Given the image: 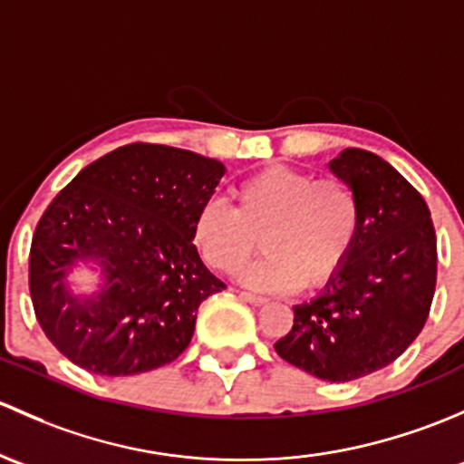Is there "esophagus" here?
<instances>
[{
    "label": "esophagus",
    "instance_id": "34e87169",
    "mask_svg": "<svg viewBox=\"0 0 464 464\" xmlns=\"http://www.w3.org/2000/svg\"><path fill=\"white\" fill-rule=\"evenodd\" d=\"M241 299H246L247 304H252V305H264L267 299L266 297H261V295H256V293H247V290H241Z\"/></svg>",
    "mask_w": 464,
    "mask_h": 464
}]
</instances>
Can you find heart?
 Wrapping results in <instances>:
<instances>
[{
  "mask_svg": "<svg viewBox=\"0 0 464 464\" xmlns=\"http://www.w3.org/2000/svg\"><path fill=\"white\" fill-rule=\"evenodd\" d=\"M237 208L208 198L194 221V243L223 275H237L264 246V256L243 270L267 290H313L342 270L360 232V200L337 176L272 165L234 188Z\"/></svg>",
  "mask_w": 464,
  "mask_h": 464,
  "instance_id": "obj_1",
  "label": "heart"
}]
</instances>
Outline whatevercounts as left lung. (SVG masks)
I'll list each match as a JSON object with an SVG mask.
<instances>
[{"mask_svg":"<svg viewBox=\"0 0 464 464\" xmlns=\"http://www.w3.org/2000/svg\"><path fill=\"white\" fill-rule=\"evenodd\" d=\"M331 169L355 189L360 232L342 270L275 343L281 360L328 382L384 369L411 346L431 310L438 243L422 194L366 150H343Z\"/></svg>","mask_w":464,"mask_h":464,"instance_id":"8db88e82","label":"left lung"}]
</instances>
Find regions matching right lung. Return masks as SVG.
I'll return each mask as SVG.
<instances>
[{"mask_svg":"<svg viewBox=\"0 0 464 464\" xmlns=\"http://www.w3.org/2000/svg\"><path fill=\"white\" fill-rule=\"evenodd\" d=\"M226 167L179 147L131 142L84 167L37 221L28 288L44 335L98 375H138L189 346L198 305L226 288L200 261L194 221ZM93 260L99 293L65 275Z\"/></svg>","mask_w":464,"mask_h":464,"instance_id":"1","label":"right lung"}]
</instances>
